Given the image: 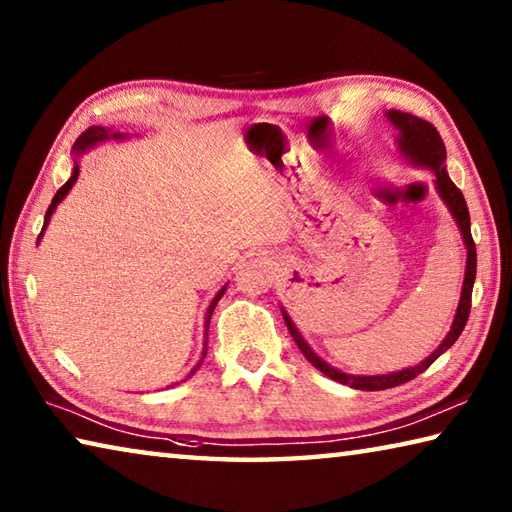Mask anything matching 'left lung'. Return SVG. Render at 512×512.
<instances>
[{
  "mask_svg": "<svg viewBox=\"0 0 512 512\" xmlns=\"http://www.w3.org/2000/svg\"><path fill=\"white\" fill-rule=\"evenodd\" d=\"M388 119H391L393 126L397 128V131H400L397 144H400V151L406 155V158H409L413 164H420V167H429V169H433V173H436L438 194L443 196L445 205L449 207V212H452V216L456 219L458 228H461V235H463V241L467 246V266H465L461 302H458L454 323H452V329H449V334L445 336V341L440 343V348L433 352L429 359H424L420 366L406 368V370H400V372H391V375L357 377V375H345V372L327 366L323 359L316 357L314 350H311L309 345L305 343V339H302L296 325H293V320L287 316V311H282L284 323H287L293 341H296L300 352L305 354V359L311 363V366L318 368L329 379L339 381V384H348L352 388H359V391H386V388H395L400 384H406V381H411L418 375H422V372L427 370L431 363L440 357V354L452 348L458 336H461L467 318H470L472 287H474V277H476V246H474V239H472V232H470V212H467V203H465V198L461 194V189H458L452 183V178L447 176V169H445L447 151H445L443 137H440V133L436 131V126L429 124V121L420 119V117L409 115V112L391 110V112H388Z\"/></svg>",
  "mask_w": 512,
  "mask_h": 512,
  "instance_id": "left-lung-1",
  "label": "left lung"
}]
</instances>
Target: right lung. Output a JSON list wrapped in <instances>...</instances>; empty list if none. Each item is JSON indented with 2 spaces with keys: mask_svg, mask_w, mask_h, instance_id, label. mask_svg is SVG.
<instances>
[{
  "mask_svg": "<svg viewBox=\"0 0 512 512\" xmlns=\"http://www.w3.org/2000/svg\"><path fill=\"white\" fill-rule=\"evenodd\" d=\"M108 137H121V133H110V131H106V128H101V126H92V128H88V131H85L83 135H79V140L74 142V151L76 153H81V151H85V149H90V146H94L97 142H103V140H108ZM76 178H79V164H76L74 167V171H72V178L67 180V183L58 189L56 192V196H54V201H51V205H49V210H47V214H45V225H42V230L47 228V223H49V219H51V214H54V210H56V205L63 201V198L67 196V192L69 189H72V185L76 183ZM40 237H42V232H40ZM223 291L225 289H221L219 293H216L214 296V300L210 302V309H207V314H205V339H207V325H210V318H212V311H214V307H216V302L221 300V296H223ZM205 354H207V341H205V350H203V359H205ZM203 359L196 363V368L189 372L187 377H192L194 372L201 368V363H203Z\"/></svg>",
  "mask_w": 512,
  "mask_h": 512,
  "instance_id": "add662e5",
  "label": "right lung"
}]
</instances>
